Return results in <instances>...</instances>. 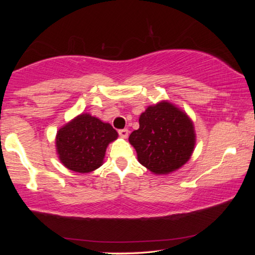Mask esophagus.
I'll return each instance as SVG.
<instances>
[{"label": "esophagus", "instance_id": "1", "mask_svg": "<svg viewBox=\"0 0 255 255\" xmlns=\"http://www.w3.org/2000/svg\"><path fill=\"white\" fill-rule=\"evenodd\" d=\"M118 133H119L120 137L127 138L128 135H129V130L127 128H124V129H120V130H118Z\"/></svg>", "mask_w": 255, "mask_h": 255}]
</instances>
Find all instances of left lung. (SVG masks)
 I'll return each instance as SVG.
<instances>
[{"label":"left lung","mask_w":255,"mask_h":255,"mask_svg":"<svg viewBox=\"0 0 255 255\" xmlns=\"http://www.w3.org/2000/svg\"><path fill=\"white\" fill-rule=\"evenodd\" d=\"M138 161L156 174L175 171L188 162L195 148L191 120L172 103L150 106L139 117V128L129 136Z\"/></svg>","instance_id":"left-lung-1"}]
</instances>
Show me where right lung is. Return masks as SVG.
<instances>
[{"mask_svg":"<svg viewBox=\"0 0 255 255\" xmlns=\"http://www.w3.org/2000/svg\"><path fill=\"white\" fill-rule=\"evenodd\" d=\"M118 137L111 125L89 114H82L60 128L56 136L59 159L67 169L79 173L101 166L110 141Z\"/></svg>","mask_w":255,"mask_h":255,"instance_id":"1","label":"right lung"}]
</instances>
